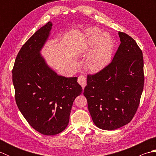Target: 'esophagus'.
Instances as JSON below:
<instances>
[{
  "instance_id": "1",
  "label": "esophagus",
  "mask_w": 156,
  "mask_h": 156,
  "mask_svg": "<svg viewBox=\"0 0 156 156\" xmlns=\"http://www.w3.org/2000/svg\"><path fill=\"white\" fill-rule=\"evenodd\" d=\"M78 83L82 86V88L84 89V87H86V85H87V79H86L84 76H79L78 78Z\"/></svg>"
}]
</instances>
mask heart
I'll return each mask as SVG.
<instances>
[{"label": "heart", "mask_w": 156, "mask_h": 156, "mask_svg": "<svg viewBox=\"0 0 156 156\" xmlns=\"http://www.w3.org/2000/svg\"><path fill=\"white\" fill-rule=\"evenodd\" d=\"M101 34L97 27H90L86 31L84 49L86 51H92L86 59L85 66L92 72L101 71L112 59L113 41L108 34ZM72 64L74 67L78 66L76 62H73Z\"/></svg>", "instance_id": "1"}]
</instances>
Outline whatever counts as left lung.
I'll list each match as a JSON object with an SVG mask.
<instances>
[{
	"instance_id": "left-lung-1",
	"label": "left lung",
	"mask_w": 156,
	"mask_h": 156,
	"mask_svg": "<svg viewBox=\"0 0 156 156\" xmlns=\"http://www.w3.org/2000/svg\"><path fill=\"white\" fill-rule=\"evenodd\" d=\"M121 44L112 62L101 71L88 75L84 95L94 125L115 130L131 121L144 89V58L137 43L119 31Z\"/></svg>"
}]
</instances>
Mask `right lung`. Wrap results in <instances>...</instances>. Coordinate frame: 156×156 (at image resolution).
Segmentation results:
<instances>
[{"label":"right lung","instance_id":"1","mask_svg":"<svg viewBox=\"0 0 156 156\" xmlns=\"http://www.w3.org/2000/svg\"><path fill=\"white\" fill-rule=\"evenodd\" d=\"M52 28L49 21L23 45L12 69L15 101L35 130L45 135L67 127L75 98L82 92L77 77L59 76L41 54Z\"/></svg>","mask_w":156,"mask_h":156}]
</instances>
